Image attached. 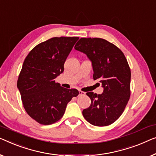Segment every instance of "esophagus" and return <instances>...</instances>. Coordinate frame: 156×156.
<instances>
[{
    "label": "esophagus",
    "instance_id": "34e87169",
    "mask_svg": "<svg viewBox=\"0 0 156 156\" xmlns=\"http://www.w3.org/2000/svg\"><path fill=\"white\" fill-rule=\"evenodd\" d=\"M83 95H85V92L79 91V96H83Z\"/></svg>",
    "mask_w": 156,
    "mask_h": 156
}]
</instances>
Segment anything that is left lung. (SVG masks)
<instances>
[{
    "mask_svg": "<svg viewBox=\"0 0 156 156\" xmlns=\"http://www.w3.org/2000/svg\"><path fill=\"white\" fill-rule=\"evenodd\" d=\"M74 49L87 55L91 62L94 80H98L103 92H88L91 105L82 114L91 125L103 127L115 122L125 110L130 97L131 71L121 50L100 38H82Z\"/></svg>",
    "mask_w": 156,
    "mask_h": 156,
    "instance_id": "1",
    "label": "left lung"
}]
</instances>
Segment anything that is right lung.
I'll return each instance as SVG.
<instances>
[{"label":"right lung","mask_w":156,"mask_h":156,"mask_svg":"<svg viewBox=\"0 0 156 156\" xmlns=\"http://www.w3.org/2000/svg\"><path fill=\"white\" fill-rule=\"evenodd\" d=\"M78 39L51 38L35 46L24 60L17 88L26 112L39 124L59 120L67 103L78 96V90L65 89L55 80L64 71V63Z\"/></svg>","instance_id":"right-lung-1"}]
</instances>
